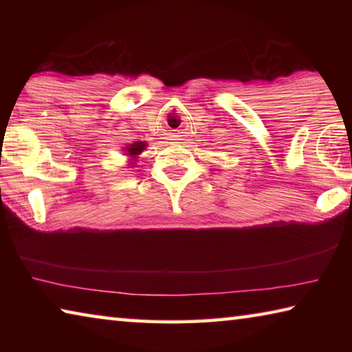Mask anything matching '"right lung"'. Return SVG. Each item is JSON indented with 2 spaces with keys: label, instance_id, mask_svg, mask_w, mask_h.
<instances>
[{
  "label": "right lung",
  "instance_id": "add662e5",
  "mask_svg": "<svg viewBox=\"0 0 352 352\" xmlns=\"http://www.w3.org/2000/svg\"><path fill=\"white\" fill-rule=\"evenodd\" d=\"M147 147V142L144 141H136L133 144H129L127 147H124V152L129 157V166L132 168V166L136 163V160H138V155L142 153V151Z\"/></svg>",
  "mask_w": 352,
  "mask_h": 352
}]
</instances>
